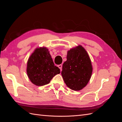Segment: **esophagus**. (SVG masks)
<instances>
[{"label":"esophagus","mask_w":122,"mask_h":122,"mask_svg":"<svg viewBox=\"0 0 122 122\" xmlns=\"http://www.w3.org/2000/svg\"><path fill=\"white\" fill-rule=\"evenodd\" d=\"M58 67L60 69L61 71V70H62V65H58Z\"/></svg>","instance_id":"1"}]
</instances>
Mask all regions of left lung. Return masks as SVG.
<instances>
[{"instance_id":"8db88e82","label":"left lung","mask_w":122,"mask_h":122,"mask_svg":"<svg viewBox=\"0 0 122 122\" xmlns=\"http://www.w3.org/2000/svg\"><path fill=\"white\" fill-rule=\"evenodd\" d=\"M92 71L91 60L83 47L79 45L68 51L61 76L68 87L74 91L82 89L89 81Z\"/></svg>"}]
</instances>
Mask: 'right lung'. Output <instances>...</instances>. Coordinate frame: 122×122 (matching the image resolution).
<instances>
[{
  "mask_svg": "<svg viewBox=\"0 0 122 122\" xmlns=\"http://www.w3.org/2000/svg\"><path fill=\"white\" fill-rule=\"evenodd\" d=\"M60 73V69L55 66L45 47L36 48L28 59L27 74L31 82L36 86L48 84L55 75Z\"/></svg>",
  "mask_w": 122,
  "mask_h": 122,
  "instance_id": "add662e5",
  "label": "right lung"
}]
</instances>
